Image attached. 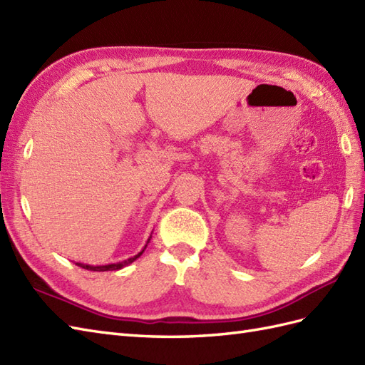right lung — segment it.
Wrapping results in <instances>:
<instances>
[{"label":"right lung","mask_w":365,"mask_h":365,"mask_svg":"<svg viewBox=\"0 0 365 365\" xmlns=\"http://www.w3.org/2000/svg\"><path fill=\"white\" fill-rule=\"evenodd\" d=\"M150 240H152V235L149 236V240H147V242H145V245H144V249H143L140 253H138V255L132 256V258H129V259H124V261H120V262H113V264H104V265H91V264H83V262H75V264L78 265V267L86 269V270H91V272H113V270H120V269L125 267V265L132 264L135 259L140 258V256L144 253V250H145V247H147V244L150 242Z\"/></svg>","instance_id":"right-lung-1"}]
</instances>
